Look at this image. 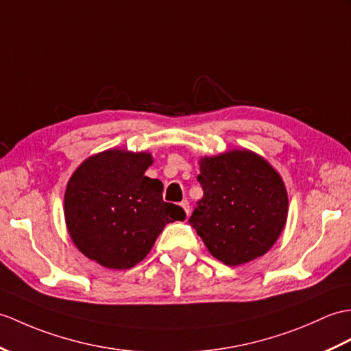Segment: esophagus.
Instances as JSON below:
<instances>
[{
  "label": "esophagus",
  "mask_w": 351,
  "mask_h": 351,
  "mask_svg": "<svg viewBox=\"0 0 351 351\" xmlns=\"http://www.w3.org/2000/svg\"><path fill=\"white\" fill-rule=\"evenodd\" d=\"M181 206L184 208L185 214L189 215V214H190V202H189V200H182V202H181Z\"/></svg>",
  "instance_id": "1"
}]
</instances>
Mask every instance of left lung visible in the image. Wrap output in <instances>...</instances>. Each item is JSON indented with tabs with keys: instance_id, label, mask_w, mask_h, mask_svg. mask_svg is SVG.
<instances>
[{
	"instance_id": "8db88e82",
	"label": "left lung",
	"mask_w": 351,
	"mask_h": 351,
	"mask_svg": "<svg viewBox=\"0 0 351 351\" xmlns=\"http://www.w3.org/2000/svg\"><path fill=\"white\" fill-rule=\"evenodd\" d=\"M203 197L189 223L210 254L229 266L269 251L287 219L289 199L281 176L251 151L200 160Z\"/></svg>"
}]
</instances>
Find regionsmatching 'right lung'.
Wrapping results in <instances>:
<instances>
[{"mask_svg": "<svg viewBox=\"0 0 351 351\" xmlns=\"http://www.w3.org/2000/svg\"><path fill=\"white\" fill-rule=\"evenodd\" d=\"M151 154L109 149L86 161L67 184L64 214L70 238L109 269H130L148 256L167 223L185 210L162 200V182L145 176Z\"/></svg>", "mask_w": 351, "mask_h": 351, "instance_id": "obj_1", "label": "right lung"}]
</instances>
